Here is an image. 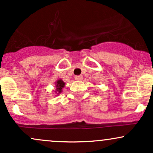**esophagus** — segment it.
Masks as SVG:
<instances>
[{"label": "esophagus", "mask_w": 153, "mask_h": 153, "mask_svg": "<svg viewBox=\"0 0 153 153\" xmlns=\"http://www.w3.org/2000/svg\"><path fill=\"white\" fill-rule=\"evenodd\" d=\"M75 78L76 80H81L82 79V75H76V76L75 77Z\"/></svg>", "instance_id": "obj_1"}]
</instances>
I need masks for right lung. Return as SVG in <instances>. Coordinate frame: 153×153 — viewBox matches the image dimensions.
I'll list each match as a JSON object with an SVG mask.
<instances>
[{
    "label": "right lung",
    "instance_id": "obj_1",
    "mask_svg": "<svg viewBox=\"0 0 153 153\" xmlns=\"http://www.w3.org/2000/svg\"><path fill=\"white\" fill-rule=\"evenodd\" d=\"M55 84H56V91H55V93L57 94H59L62 91V88L65 87V83L63 82L62 80L59 79V80H58L57 82H56Z\"/></svg>",
    "mask_w": 153,
    "mask_h": 153
}]
</instances>
